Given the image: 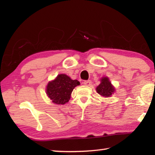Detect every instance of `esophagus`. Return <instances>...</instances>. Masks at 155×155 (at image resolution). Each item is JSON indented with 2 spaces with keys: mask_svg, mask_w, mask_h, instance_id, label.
I'll return each instance as SVG.
<instances>
[{
  "mask_svg": "<svg viewBox=\"0 0 155 155\" xmlns=\"http://www.w3.org/2000/svg\"><path fill=\"white\" fill-rule=\"evenodd\" d=\"M84 85H87V86H90L91 85V81L90 80H87V81H85L83 82Z\"/></svg>",
  "mask_w": 155,
  "mask_h": 155,
  "instance_id": "1",
  "label": "esophagus"
}]
</instances>
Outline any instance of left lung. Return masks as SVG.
Instances as JSON below:
<instances>
[{
  "label": "left lung",
  "mask_w": 155,
  "mask_h": 155,
  "mask_svg": "<svg viewBox=\"0 0 155 155\" xmlns=\"http://www.w3.org/2000/svg\"><path fill=\"white\" fill-rule=\"evenodd\" d=\"M96 91L100 95L104 97H109L114 92V88L107 77H104L101 79V83L96 87Z\"/></svg>",
  "instance_id": "obj_1"
}]
</instances>
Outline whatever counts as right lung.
Instances as JSON below:
<instances>
[{
    "instance_id": "1",
    "label": "right lung",
    "mask_w": 155,
    "mask_h": 155,
    "mask_svg": "<svg viewBox=\"0 0 155 155\" xmlns=\"http://www.w3.org/2000/svg\"><path fill=\"white\" fill-rule=\"evenodd\" d=\"M79 85L77 80H72L65 74H59L54 81L48 83L46 94L52 103L64 104L69 101L74 88Z\"/></svg>"
}]
</instances>
